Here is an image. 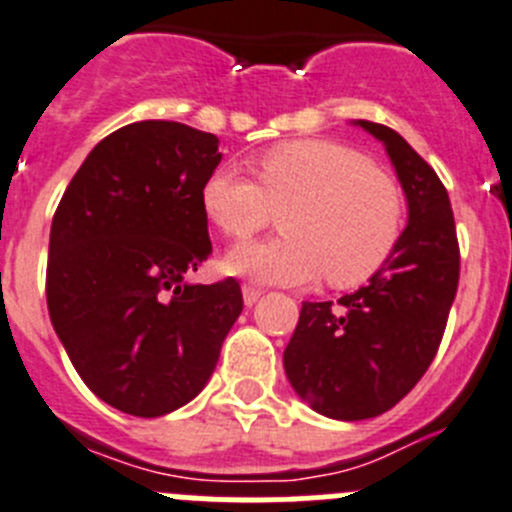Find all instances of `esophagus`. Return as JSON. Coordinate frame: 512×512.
I'll use <instances>...</instances> for the list:
<instances>
[{
  "label": "esophagus",
  "mask_w": 512,
  "mask_h": 512,
  "mask_svg": "<svg viewBox=\"0 0 512 512\" xmlns=\"http://www.w3.org/2000/svg\"><path fill=\"white\" fill-rule=\"evenodd\" d=\"M262 290L255 288V285H242V298H245V305H255L260 300Z\"/></svg>",
  "instance_id": "esophagus-1"
}]
</instances>
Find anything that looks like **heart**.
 <instances>
[{"label": "heart", "mask_w": 512, "mask_h": 512, "mask_svg": "<svg viewBox=\"0 0 512 512\" xmlns=\"http://www.w3.org/2000/svg\"><path fill=\"white\" fill-rule=\"evenodd\" d=\"M255 181L217 166L202 181V212L234 242L270 227L283 234L229 252L237 275L272 285H305L323 275L331 288H356L389 262L404 229V191L353 146L300 138L252 161Z\"/></svg>", "instance_id": "1"}]
</instances>
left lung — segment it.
I'll return each mask as SVG.
<instances>
[{"instance_id": "1", "label": "left lung", "mask_w": 512, "mask_h": 512, "mask_svg": "<svg viewBox=\"0 0 512 512\" xmlns=\"http://www.w3.org/2000/svg\"><path fill=\"white\" fill-rule=\"evenodd\" d=\"M386 146L409 224L369 285L338 303H303L285 348L290 384L323 417L358 422L389 412L437 356L460 283V245L447 189L389 126L358 121Z\"/></svg>"}]
</instances>
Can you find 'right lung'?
<instances>
[{"label":"right lung","mask_w":512,"mask_h":512,"mask_svg":"<svg viewBox=\"0 0 512 512\" xmlns=\"http://www.w3.org/2000/svg\"><path fill=\"white\" fill-rule=\"evenodd\" d=\"M219 161L214 133L131 123L90 151L52 217V328L88 389L133 417L194 399L242 313L234 278L184 280L212 252L199 191Z\"/></svg>","instance_id":"1"}]
</instances>
